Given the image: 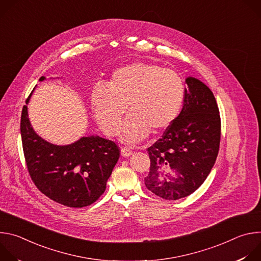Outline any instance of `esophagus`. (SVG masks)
I'll list each match as a JSON object with an SVG mask.
<instances>
[{"label": "esophagus", "instance_id": "34e87169", "mask_svg": "<svg viewBox=\"0 0 261 261\" xmlns=\"http://www.w3.org/2000/svg\"><path fill=\"white\" fill-rule=\"evenodd\" d=\"M132 154H133V152H132V150H130L129 147L123 146V147L121 148V155H122L123 157H129V156H131Z\"/></svg>", "mask_w": 261, "mask_h": 261}]
</instances>
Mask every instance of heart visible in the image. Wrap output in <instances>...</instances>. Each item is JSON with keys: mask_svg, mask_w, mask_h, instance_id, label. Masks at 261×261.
Wrapping results in <instances>:
<instances>
[{"mask_svg": "<svg viewBox=\"0 0 261 261\" xmlns=\"http://www.w3.org/2000/svg\"><path fill=\"white\" fill-rule=\"evenodd\" d=\"M185 95L182 80L173 70L154 63L136 62L118 68L106 87L91 93V107L102 130L119 131L127 105L131 115L125 120L120 138L137 143L169 127L178 116Z\"/></svg>", "mask_w": 261, "mask_h": 261, "instance_id": "obj_1", "label": "heart"}]
</instances>
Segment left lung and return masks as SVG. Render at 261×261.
Returning a JSON list of instances; mask_svg holds the SVG:
<instances>
[{"label": "left lung", "mask_w": 261, "mask_h": 261, "mask_svg": "<svg viewBox=\"0 0 261 261\" xmlns=\"http://www.w3.org/2000/svg\"><path fill=\"white\" fill-rule=\"evenodd\" d=\"M182 108L162 138L147 148L150 172L145 187L176 200L196 191L210 174L219 152L221 120L213 92L199 80L186 79Z\"/></svg>", "instance_id": "obj_1"}]
</instances>
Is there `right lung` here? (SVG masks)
Wrapping results in <instances>:
<instances>
[{
	"label": "right lung",
	"instance_id": "add662e5",
	"mask_svg": "<svg viewBox=\"0 0 261 261\" xmlns=\"http://www.w3.org/2000/svg\"><path fill=\"white\" fill-rule=\"evenodd\" d=\"M41 76L39 82L45 81ZM35 90V88H34ZM27 99L20 119V134L29 173L44 195L63 205L84 207L105 191L106 181L116 166L120 150L109 139L83 136L66 145L50 143L33 129Z\"/></svg>",
	"mask_w": 261,
	"mask_h": 261
}]
</instances>
